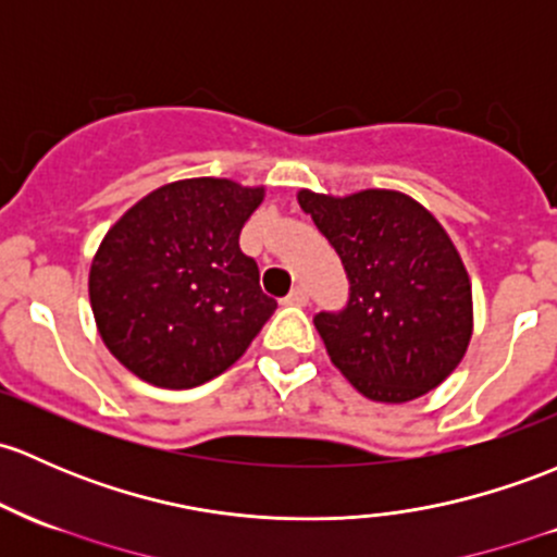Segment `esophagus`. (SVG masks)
<instances>
[{"label":"esophagus","instance_id":"obj_1","mask_svg":"<svg viewBox=\"0 0 557 557\" xmlns=\"http://www.w3.org/2000/svg\"><path fill=\"white\" fill-rule=\"evenodd\" d=\"M307 301H309V294L304 285H296V288L288 294V298H285V304H290V307H307Z\"/></svg>","mask_w":557,"mask_h":557}]
</instances>
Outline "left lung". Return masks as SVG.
Returning a JSON list of instances; mask_svg holds the SVG:
<instances>
[{"label": "left lung", "mask_w": 557, "mask_h": 557, "mask_svg": "<svg viewBox=\"0 0 557 557\" xmlns=\"http://www.w3.org/2000/svg\"><path fill=\"white\" fill-rule=\"evenodd\" d=\"M298 205L336 248L349 280L347 307L314 314L333 366L379 403L435 389L472 336L470 277L446 230L392 189L349 197L301 189Z\"/></svg>", "instance_id": "obj_1"}]
</instances>
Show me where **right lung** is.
I'll return each mask as SVG.
<instances>
[{
  "label": "right lung",
  "instance_id": "1",
  "mask_svg": "<svg viewBox=\"0 0 557 557\" xmlns=\"http://www.w3.org/2000/svg\"><path fill=\"white\" fill-rule=\"evenodd\" d=\"M261 200V186L186 178L111 226L90 267V307L127 371L162 389H191L243 357L277 309L239 250Z\"/></svg>",
  "mask_w": 557,
  "mask_h": 557
}]
</instances>
